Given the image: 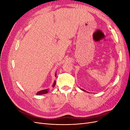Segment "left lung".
Segmentation results:
<instances>
[{
  "label": "left lung",
  "instance_id": "8db88e82",
  "mask_svg": "<svg viewBox=\"0 0 130 130\" xmlns=\"http://www.w3.org/2000/svg\"><path fill=\"white\" fill-rule=\"evenodd\" d=\"M82 89V90H84V91H85V92H86V90H85L84 89Z\"/></svg>",
  "mask_w": 130,
  "mask_h": 130
}]
</instances>
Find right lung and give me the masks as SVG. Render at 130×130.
<instances>
[{
	"mask_svg": "<svg viewBox=\"0 0 130 130\" xmlns=\"http://www.w3.org/2000/svg\"><path fill=\"white\" fill-rule=\"evenodd\" d=\"M55 76H56V73H55ZM55 84H56V81L54 82V83L53 85V87H54V86H55ZM48 89H44V90H41V91H39L37 93V95H42V94H46L48 92Z\"/></svg>",
	"mask_w": 130,
	"mask_h": 130,
	"instance_id": "1",
	"label": "right lung"
}]
</instances>
